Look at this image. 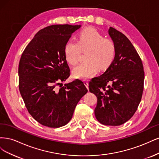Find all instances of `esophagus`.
<instances>
[{
  "label": "esophagus",
  "instance_id": "34e87169",
  "mask_svg": "<svg viewBox=\"0 0 159 159\" xmlns=\"http://www.w3.org/2000/svg\"><path fill=\"white\" fill-rule=\"evenodd\" d=\"M83 82H84V84L86 86V88L89 89V80H84Z\"/></svg>",
  "mask_w": 159,
  "mask_h": 159
}]
</instances>
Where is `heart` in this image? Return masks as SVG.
Listing matches in <instances>:
<instances>
[{
  "label": "heart",
  "mask_w": 159,
  "mask_h": 159,
  "mask_svg": "<svg viewBox=\"0 0 159 159\" xmlns=\"http://www.w3.org/2000/svg\"><path fill=\"white\" fill-rule=\"evenodd\" d=\"M65 58L73 66L80 61L81 52L85 53V61L73 70L75 78L86 79L95 75L100 70H105L113 63L116 48L113 40L105 38L94 28L88 27L81 30L78 42L69 41L64 49Z\"/></svg>",
  "instance_id": "b5f03b06"
}]
</instances>
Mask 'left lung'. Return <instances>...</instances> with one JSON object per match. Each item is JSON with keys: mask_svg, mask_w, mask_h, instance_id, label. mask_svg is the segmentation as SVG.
Returning <instances> with one entry per match:
<instances>
[{"mask_svg": "<svg viewBox=\"0 0 159 159\" xmlns=\"http://www.w3.org/2000/svg\"><path fill=\"white\" fill-rule=\"evenodd\" d=\"M109 34L116 53L106 72L89 83L97 97L94 114L100 124L117 126L131 119L137 110L144 89L145 73L140 56L125 35L110 27Z\"/></svg>", "mask_w": 159, "mask_h": 159, "instance_id": "obj_1", "label": "left lung"}]
</instances>
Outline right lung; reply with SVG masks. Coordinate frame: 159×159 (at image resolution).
Masks as SVG:
<instances>
[{
    "mask_svg": "<svg viewBox=\"0 0 159 159\" xmlns=\"http://www.w3.org/2000/svg\"><path fill=\"white\" fill-rule=\"evenodd\" d=\"M80 25H52L35 35L25 48L18 66L19 90L25 107L39 124L57 128L71 120L75 107L88 90L70 76L64 49Z\"/></svg>",
    "mask_w": 159,
    "mask_h": 159,
    "instance_id": "add662e5",
    "label": "right lung"
}]
</instances>
